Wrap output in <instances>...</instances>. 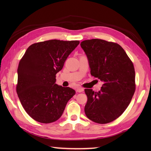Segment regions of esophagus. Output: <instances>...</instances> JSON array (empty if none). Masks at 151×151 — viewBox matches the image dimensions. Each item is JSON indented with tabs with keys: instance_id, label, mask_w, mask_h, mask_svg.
<instances>
[{
	"instance_id": "obj_1",
	"label": "esophagus",
	"mask_w": 151,
	"mask_h": 151,
	"mask_svg": "<svg viewBox=\"0 0 151 151\" xmlns=\"http://www.w3.org/2000/svg\"><path fill=\"white\" fill-rule=\"evenodd\" d=\"M76 91L78 92V93H81L82 91H84V89L82 88H78L76 89Z\"/></svg>"
}]
</instances>
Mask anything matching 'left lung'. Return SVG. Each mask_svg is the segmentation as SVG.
Returning a JSON list of instances; mask_svg holds the SVG:
<instances>
[{"label":"left lung","instance_id":"1","mask_svg":"<svg viewBox=\"0 0 151 151\" xmlns=\"http://www.w3.org/2000/svg\"><path fill=\"white\" fill-rule=\"evenodd\" d=\"M81 45L88 57L91 75L103 82L98 92L84 89L88 97L85 114L95 123H110L126 110L135 92L133 63L116 43L92 39L82 41Z\"/></svg>","mask_w":151,"mask_h":151}]
</instances>
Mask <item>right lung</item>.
<instances>
[{
  "label": "right lung",
  "instance_id": "add662e5",
  "mask_svg": "<svg viewBox=\"0 0 151 151\" xmlns=\"http://www.w3.org/2000/svg\"><path fill=\"white\" fill-rule=\"evenodd\" d=\"M79 41L48 40L28 48L19 63L16 91L22 107L41 123H50L62 116L75 95L69 87L56 84V75Z\"/></svg>",
  "mask_w": 151,
  "mask_h": 151
}]
</instances>
